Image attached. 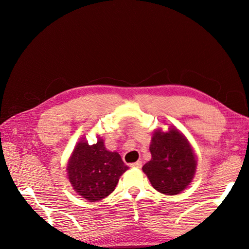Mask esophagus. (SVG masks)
Returning a JSON list of instances; mask_svg holds the SVG:
<instances>
[{"mask_svg": "<svg viewBox=\"0 0 249 249\" xmlns=\"http://www.w3.org/2000/svg\"><path fill=\"white\" fill-rule=\"evenodd\" d=\"M142 161H136V162H134V163H132V165H130V167H135V168H142Z\"/></svg>", "mask_w": 249, "mask_h": 249, "instance_id": "obj_1", "label": "esophagus"}]
</instances>
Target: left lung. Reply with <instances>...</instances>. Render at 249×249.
Returning <instances> with one entry per match:
<instances>
[{
	"label": "left lung",
	"mask_w": 249,
	"mask_h": 249,
	"mask_svg": "<svg viewBox=\"0 0 249 249\" xmlns=\"http://www.w3.org/2000/svg\"><path fill=\"white\" fill-rule=\"evenodd\" d=\"M151 160L142 167L150 183L163 195H178L195 176L196 161L187 140L177 129L154 134L149 147Z\"/></svg>",
	"instance_id": "8db88e82"
}]
</instances>
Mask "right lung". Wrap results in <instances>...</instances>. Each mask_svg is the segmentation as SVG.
<instances>
[{"mask_svg": "<svg viewBox=\"0 0 249 249\" xmlns=\"http://www.w3.org/2000/svg\"><path fill=\"white\" fill-rule=\"evenodd\" d=\"M127 169L119 154L105 149L102 140L91 146L80 142L67 168L74 190L91 202L102 200L114 191L120 177Z\"/></svg>", "mask_w": 249, "mask_h": 249, "instance_id": "right-lung-1", "label": "right lung"}]
</instances>
